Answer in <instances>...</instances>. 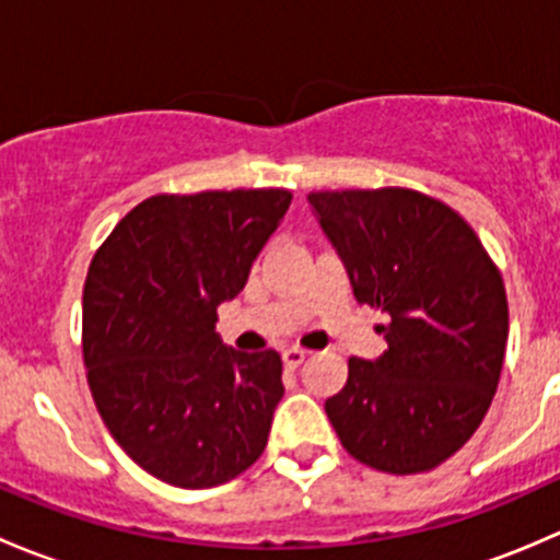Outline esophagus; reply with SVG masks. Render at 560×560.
Listing matches in <instances>:
<instances>
[{"label": "esophagus", "mask_w": 560, "mask_h": 560, "mask_svg": "<svg viewBox=\"0 0 560 560\" xmlns=\"http://www.w3.org/2000/svg\"><path fill=\"white\" fill-rule=\"evenodd\" d=\"M306 354L308 352H303V349L292 347V349H284V352H281V360H284L287 369H298V365H301L303 360H306Z\"/></svg>", "instance_id": "34e87169"}]
</instances>
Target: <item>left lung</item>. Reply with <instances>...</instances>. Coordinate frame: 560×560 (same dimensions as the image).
<instances>
[{
    "instance_id": "8db88e82",
    "label": "left lung",
    "mask_w": 560,
    "mask_h": 560,
    "mask_svg": "<svg viewBox=\"0 0 560 560\" xmlns=\"http://www.w3.org/2000/svg\"><path fill=\"white\" fill-rule=\"evenodd\" d=\"M354 298L389 316L380 360L349 358L325 411L354 460L420 474L453 457L499 387L510 306L499 265L447 202L404 186L308 195Z\"/></svg>"
}]
</instances>
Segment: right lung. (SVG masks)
I'll use <instances>...</instances> for the list:
<instances>
[{"label": "right lung", "mask_w": 560, "mask_h": 560, "mask_svg": "<svg viewBox=\"0 0 560 560\" xmlns=\"http://www.w3.org/2000/svg\"><path fill=\"white\" fill-rule=\"evenodd\" d=\"M290 189L154 195L97 248L83 284V363L100 417L143 471L213 488L268 444L279 352L222 347L217 306L244 290Z\"/></svg>", "instance_id": "1"}]
</instances>
